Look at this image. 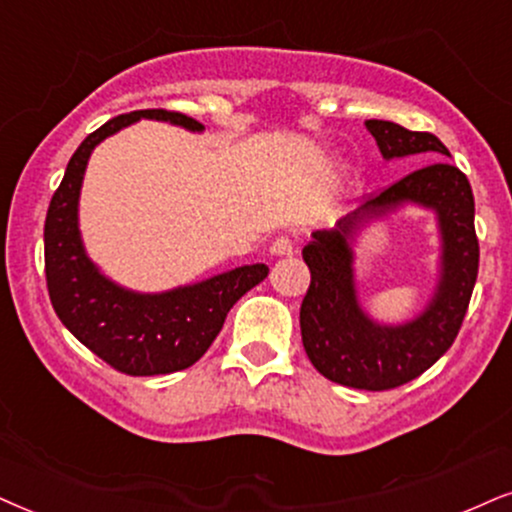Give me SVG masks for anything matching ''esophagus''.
<instances>
[{
	"label": "esophagus",
	"instance_id": "esophagus-1",
	"mask_svg": "<svg viewBox=\"0 0 512 512\" xmlns=\"http://www.w3.org/2000/svg\"><path fill=\"white\" fill-rule=\"evenodd\" d=\"M293 252H295V245L288 236H278L276 241L271 243V255L286 257V255H293Z\"/></svg>",
	"mask_w": 512,
	"mask_h": 512
}]
</instances>
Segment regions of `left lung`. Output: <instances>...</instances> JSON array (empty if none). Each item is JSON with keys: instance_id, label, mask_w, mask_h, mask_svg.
Returning <instances> with one entry per match:
<instances>
[{"instance_id": "obj_1", "label": "left lung", "mask_w": 512, "mask_h": 512, "mask_svg": "<svg viewBox=\"0 0 512 512\" xmlns=\"http://www.w3.org/2000/svg\"><path fill=\"white\" fill-rule=\"evenodd\" d=\"M366 129L385 160L416 153H428L432 158L449 155L442 141L430 132H411L387 120H366ZM406 202L438 215L443 241L440 281L431 304L416 320L390 327L371 320L360 309L351 243L368 221ZM302 257L312 271V283L300 307V331L304 352L316 371L333 383L368 392L409 383L454 345L468 312L480 267L470 181L444 160L420 167L368 198L331 231H314Z\"/></svg>"}]
</instances>
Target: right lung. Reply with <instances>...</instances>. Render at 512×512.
<instances>
[{
	"label": "right lung",
	"mask_w": 512,
	"mask_h": 512,
	"mask_svg": "<svg viewBox=\"0 0 512 512\" xmlns=\"http://www.w3.org/2000/svg\"><path fill=\"white\" fill-rule=\"evenodd\" d=\"M141 118L172 122L191 132L205 129L184 113L151 108L118 115L89 134L70 158L49 203L44 271L56 316L84 347L120 373L165 375L184 371L208 352L229 309L267 278L269 267L245 264L165 293H134L101 274L84 252L77 226L84 170L103 139Z\"/></svg>",
	"instance_id": "right-lung-1"
}]
</instances>
